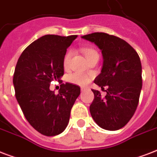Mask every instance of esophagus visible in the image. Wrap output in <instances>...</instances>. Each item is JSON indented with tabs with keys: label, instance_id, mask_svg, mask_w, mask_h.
I'll return each instance as SVG.
<instances>
[{
	"label": "esophagus",
	"instance_id": "obj_1",
	"mask_svg": "<svg viewBox=\"0 0 157 157\" xmlns=\"http://www.w3.org/2000/svg\"><path fill=\"white\" fill-rule=\"evenodd\" d=\"M87 87H81V91H85V90H87Z\"/></svg>",
	"mask_w": 157,
	"mask_h": 157
}]
</instances>
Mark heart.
<instances>
[{
	"label": "heart",
	"instance_id": "b5f03b06",
	"mask_svg": "<svg viewBox=\"0 0 157 157\" xmlns=\"http://www.w3.org/2000/svg\"><path fill=\"white\" fill-rule=\"evenodd\" d=\"M84 54L86 55L87 60H89L91 58H93L94 56H98V52L95 50H94L92 48H84L83 50ZM71 54L72 52L71 50H68L67 52L65 54L63 58V67L64 68H67L70 63V60H71ZM91 77L90 76H89L87 74L81 73V72H74V73L70 74L67 76V81L68 82L76 86H86L90 81Z\"/></svg>",
	"mask_w": 157,
	"mask_h": 157
}]
</instances>
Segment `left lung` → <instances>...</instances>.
<instances>
[{
    "mask_svg": "<svg viewBox=\"0 0 157 157\" xmlns=\"http://www.w3.org/2000/svg\"><path fill=\"white\" fill-rule=\"evenodd\" d=\"M102 51L103 65L94 83L106 90L105 98L92 90L94 98L90 114L98 126L107 130L121 129L136 111L142 85V65L138 53L121 38L104 33L83 36Z\"/></svg>",
    "mask_w": 157,
    "mask_h": 157,
    "instance_id": "obj_1",
    "label": "left lung"
}]
</instances>
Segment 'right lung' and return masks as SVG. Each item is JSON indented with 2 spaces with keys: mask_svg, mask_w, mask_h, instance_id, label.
<instances>
[{
  "mask_svg": "<svg viewBox=\"0 0 157 157\" xmlns=\"http://www.w3.org/2000/svg\"><path fill=\"white\" fill-rule=\"evenodd\" d=\"M76 37L43 36L23 50L16 64V99L29 124L45 136H55L66 129L81 93L79 86L70 83L61 84L58 94L50 90V82L63 76L64 55Z\"/></svg>",
  "mask_w": 157,
  "mask_h": 157,
  "instance_id": "1",
  "label": "right lung"
}]
</instances>
